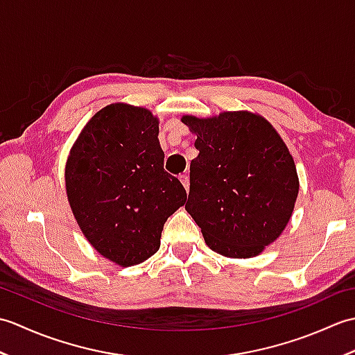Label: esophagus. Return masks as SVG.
I'll use <instances>...</instances> for the list:
<instances>
[{
  "mask_svg": "<svg viewBox=\"0 0 355 355\" xmlns=\"http://www.w3.org/2000/svg\"><path fill=\"white\" fill-rule=\"evenodd\" d=\"M180 182L183 183V186H184V189H186V191H189V184H191V182H189V175H187V173H182V175H180Z\"/></svg>",
  "mask_w": 355,
  "mask_h": 355,
  "instance_id": "esophagus-1",
  "label": "esophagus"
}]
</instances>
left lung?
<instances>
[{
  "instance_id": "obj_1",
  "label": "left lung",
  "mask_w": 355,
  "mask_h": 355,
  "mask_svg": "<svg viewBox=\"0 0 355 355\" xmlns=\"http://www.w3.org/2000/svg\"><path fill=\"white\" fill-rule=\"evenodd\" d=\"M182 122L197 135L186 210L206 244L227 258H252L288 224L299 193L296 166L268 120L224 111Z\"/></svg>"
}]
</instances>
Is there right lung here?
<instances>
[{"label":"right lung","instance_id":"right-lung-1","mask_svg":"<svg viewBox=\"0 0 355 355\" xmlns=\"http://www.w3.org/2000/svg\"><path fill=\"white\" fill-rule=\"evenodd\" d=\"M158 119L146 108L111 103L80 131L65 164V189L88 243L131 267L160 248L166 220L187 193L163 169Z\"/></svg>","mask_w":355,"mask_h":355}]
</instances>
